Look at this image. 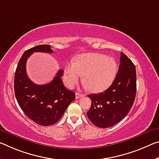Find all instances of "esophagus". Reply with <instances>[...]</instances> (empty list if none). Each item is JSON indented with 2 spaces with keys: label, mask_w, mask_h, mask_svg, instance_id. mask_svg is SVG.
Segmentation results:
<instances>
[{
  "label": "esophagus",
  "mask_w": 159,
  "mask_h": 159,
  "mask_svg": "<svg viewBox=\"0 0 159 159\" xmlns=\"http://www.w3.org/2000/svg\"><path fill=\"white\" fill-rule=\"evenodd\" d=\"M84 95L80 94V93H75V98H76V99H79V98H82V97H84Z\"/></svg>",
  "instance_id": "obj_1"
}]
</instances>
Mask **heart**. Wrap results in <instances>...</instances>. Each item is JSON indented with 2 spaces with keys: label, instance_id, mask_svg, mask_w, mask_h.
I'll use <instances>...</instances> for the list:
<instances>
[{
  "label": "heart",
  "instance_id": "b5f03b06",
  "mask_svg": "<svg viewBox=\"0 0 159 159\" xmlns=\"http://www.w3.org/2000/svg\"><path fill=\"white\" fill-rule=\"evenodd\" d=\"M118 65L115 58L100 53H85L75 58V62L65 65V80L74 86L84 75V80L93 93H100L109 88L115 79Z\"/></svg>",
  "mask_w": 159,
  "mask_h": 159
}]
</instances>
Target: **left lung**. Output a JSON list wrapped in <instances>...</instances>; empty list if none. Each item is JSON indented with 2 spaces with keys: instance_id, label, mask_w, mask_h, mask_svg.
<instances>
[{
  "instance_id": "left-lung-1",
  "label": "left lung",
  "mask_w": 159,
  "mask_h": 159,
  "mask_svg": "<svg viewBox=\"0 0 159 159\" xmlns=\"http://www.w3.org/2000/svg\"><path fill=\"white\" fill-rule=\"evenodd\" d=\"M135 69L132 61L121 52L119 69L112 85L98 94L88 95L91 99V106L87 116L95 126L112 127L129 112L137 91Z\"/></svg>"
}]
</instances>
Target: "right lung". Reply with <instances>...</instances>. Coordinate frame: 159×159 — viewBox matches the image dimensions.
<instances>
[{"mask_svg":"<svg viewBox=\"0 0 159 159\" xmlns=\"http://www.w3.org/2000/svg\"><path fill=\"white\" fill-rule=\"evenodd\" d=\"M33 52L53 53V50L50 45L42 44L24 52L15 74V95L20 107L30 120L42 126L52 125L62 117L75 95L63 84L62 69L46 85H37L30 80L26 73V62Z\"/></svg>","mask_w":159,"mask_h":159,"instance_id":"add662e5","label":"right lung"}]
</instances>
